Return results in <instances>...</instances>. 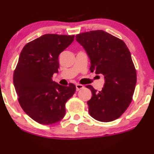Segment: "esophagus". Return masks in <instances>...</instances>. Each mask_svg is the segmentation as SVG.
I'll return each instance as SVG.
<instances>
[{"label":"esophagus","instance_id":"34e87169","mask_svg":"<svg viewBox=\"0 0 154 154\" xmlns=\"http://www.w3.org/2000/svg\"><path fill=\"white\" fill-rule=\"evenodd\" d=\"M82 88H84V86L82 85V84H76V90L77 91H79L80 89H82Z\"/></svg>","mask_w":154,"mask_h":154}]
</instances>
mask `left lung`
Listing matches in <instances>:
<instances>
[{"label":"left lung","mask_w":154,"mask_h":154,"mask_svg":"<svg viewBox=\"0 0 154 154\" xmlns=\"http://www.w3.org/2000/svg\"><path fill=\"white\" fill-rule=\"evenodd\" d=\"M75 38L90 58L91 72L105 77L100 91L86 86L92 92L87 102L88 113L102 122L117 119L129 107L137 82L128 48L121 39L102 30L77 34Z\"/></svg>","instance_id":"left-lung-1"}]
</instances>
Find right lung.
Segmentation results:
<instances>
[{"mask_svg":"<svg viewBox=\"0 0 154 154\" xmlns=\"http://www.w3.org/2000/svg\"><path fill=\"white\" fill-rule=\"evenodd\" d=\"M75 35L45 34L23 47L14 71L13 82L21 108L42 125L60 121L66 114V102L76 86L52 81L59 68L58 56L73 42Z\"/></svg>","mask_w":154,"mask_h":154,"instance_id":"right-lung-1","label":"right lung"}]
</instances>
